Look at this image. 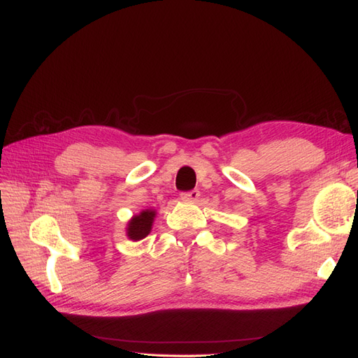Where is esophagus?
Masks as SVG:
<instances>
[{
    "label": "esophagus",
    "mask_w": 358,
    "mask_h": 358,
    "mask_svg": "<svg viewBox=\"0 0 358 358\" xmlns=\"http://www.w3.org/2000/svg\"><path fill=\"white\" fill-rule=\"evenodd\" d=\"M199 190H190V192H184V193H181V199L182 201H192V202H194L196 199L199 198Z\"/></svg>",
    "instance_id": "esophagus-1"
}]
</instances>
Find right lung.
Wrapping results in <instances>:
<instances>
[{
    "instance_id": "right-lung-1",
    "label": "right lung",
    "mask_w": 358,
    "mask_h": 358,
    "mask_svg": "<svg viewBox=\"0 0 358 358\" xmlns=\"http://www.w3.org/2000/svg\"><path fill=\"white\" fill-rule=\"evenodd\" d=\"M156 210H143L140 214H135L126 224V236L132 241L144 239L153 227Z\"/></svg>"
}]
</instances>
